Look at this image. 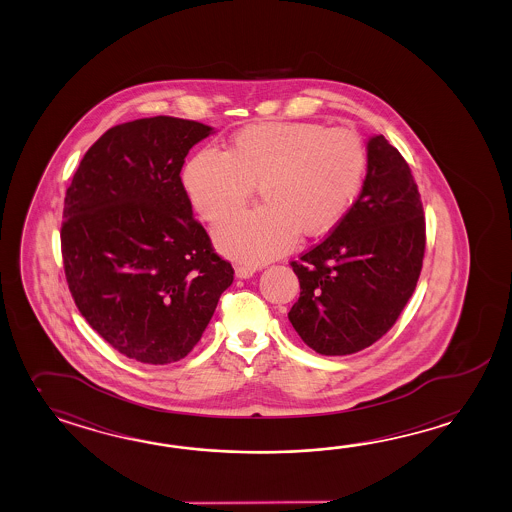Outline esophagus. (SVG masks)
<instances>
[{
  "label": "esophagus",
  "instance_id": "1",
  "mask_svg": "<svg viewBox=\"0 0 512 512\" xmlns=\"http://www.w3.org/2000/svg\"><path fill=\"white\" fill-rule=\"evenodd\" d=\"M255 272H257V268H253V266H242V264H240V266L235 268V275H237L239 279H250L251 275Z\"/></svg>",
  "mask_w": 512,
  "mask_h": 512
}]
</instances>
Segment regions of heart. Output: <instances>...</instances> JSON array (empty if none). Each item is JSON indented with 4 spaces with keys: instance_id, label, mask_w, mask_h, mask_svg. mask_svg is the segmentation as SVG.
Listing matches in <instances>:
<instances>
[{
    "instance_id": "1",
    "label": "heart",
    "mask_w": 512,
    "mask_h": 512,
    "mask_svg": "<svg viewBox=\"0 0 512 512\" xmlns=\"http://www.w3.org/2000/svg\"><path fill=\"white\" fill-rule=\"evenodd\" d=\"M367 156L349 128L314 123H259L242 128L228 150H200L185 167L194 209L209 222L248 204L259 185L261 207L231 216L213 231L224 255L262 264L296 244L297 233L318 237L353 204Z\"/></svg>"
}]
</instances>
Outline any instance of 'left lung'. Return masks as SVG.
<instances>
[{
  "mask_svg": "<svg viewBox=\"0 0 512 512\" xmlns=\"http://www.w3.org/2000/svg\"><path fill=\"white\" fill-rule=\"evenodd\" d=\"M426 248L421 194L384 136L367 143V174L353 207L292 261L301 294L288 319L325 356L362 351L395 325L419 281Z\"/></svg>",
  "mask_w": 512,
  "mask_h": 512,
  "instance_id": "1",
  "label": "left lung"
}]
</instances>
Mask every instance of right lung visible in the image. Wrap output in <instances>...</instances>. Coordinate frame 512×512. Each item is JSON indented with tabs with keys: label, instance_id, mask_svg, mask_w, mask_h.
<instances>
[{
	"label": "right lung",
	"instance_id": "obj_1",
	"mask_svg": "<svg viewBox=\"0 0 512 512\" xmlns=\"http://www.w3.org/2000/svg\"><path fill=\"white\" fill-rule=\"evenodd\" d=\"M211 126L158 115L106 130L64 200V272L80 314L115 351L167 365L193 351L233 268L194 220L189 150Z\"/></svg>",
	"mask_w": 512,
	"mask_h": 512
}]
</instances>
